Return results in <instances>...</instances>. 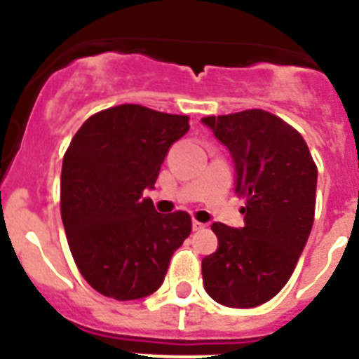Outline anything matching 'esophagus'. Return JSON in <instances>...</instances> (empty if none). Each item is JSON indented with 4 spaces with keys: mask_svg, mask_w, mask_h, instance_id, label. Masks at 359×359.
<instances>
[{
    "mask_svg": "<svg viewBox=\"0 0 359 359\" xmlns=\"http://www.w3.org/2000/svg\"><path fill=\"white\" fill-rule=\"evenodd\" d=\"M192 228H194V230H203V228H205V224L203 223H199V221H192Z\"/></svg>",
    "mask_w": 359,
    "mask_h": 359,
    "instance_id": "1",
    "label": "esophagus"
}]
</instances>
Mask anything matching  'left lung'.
<instances>
[{"instance_id": "1", "label": "left lung", "mask_w": 359, "mask_h": 359, "mask_svg": "<svg viewBox=\"0 0 359 359\" xmlns=\"http://www.w3.org/2000/svg\"><path fill=\"white\" fill-rule=\"evenodd\" d=\"M201 120L230 151L236 192L246 198L243 228L212 224L219 246L203 259V284L226 307L261 306L286 286L307 243L316 163L302 135L264 109Z\"/></svg>"}]
</instances>
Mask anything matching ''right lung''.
<instances>
[{
    "instance_id": "right-lung-1",
    "label": "right lung",
    "mask_w": 359,
    "mask_h": 359,
    "mask_svg": "<svg viewBox=\"0 0 359 359\" xmlns=\"http://www.w3.org/2000/svg\"><path fill=\"white\" fill-rule=\"evenodd\" d=\"M189 128L187 115L122 104L91 115L69 142L61 172L62 224L79 271L104 297L136 300L154 293L190 236L187 212L158 214L142 198Z\"/></svg>"
}]
</instances>
